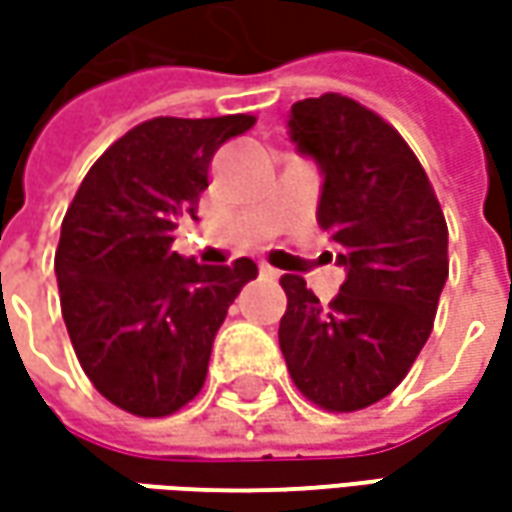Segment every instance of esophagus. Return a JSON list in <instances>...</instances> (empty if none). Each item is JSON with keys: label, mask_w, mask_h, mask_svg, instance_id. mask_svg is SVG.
Masks as SVG:
<instances>
[{"label": "esophagus", "mask_w": 512, "mask_h": 512, "mask_svg": "<svg viewBox=\"0 0 512 512\" xmlns=\"http://www.w3.org/2000/svg\"><path fill=\"white\" fill-rule=\"evenodd\" d=\"M259 273H262V276H265V279H270V282H273V279H279V276H282V273H279V270H276V267H270V265H259Z\"/></svg>", "instance_id": "34e87169"}]
</instances>
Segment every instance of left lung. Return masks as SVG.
Wrapping results in <instances>:
<instances>
[{
  "instance_id": "left-lung-1",
  "label": "left lung",
  "mask_w": 512,
  "mask_h": 512,
  "mask_svg": "<svg viewBox=\"0 0 512 512\" xmlns=\"http://www.w3.org/2000/svg\"><path fill=\"white\" fill-rule=\"evenodd\" d=\"M290 139L325 173L319 225L347 279L319 305L305 279L282 276L279 347L307 402L356 413L402 384L433 330L450 270L447 222L402 133L356 99L296 102Z\"/></svg>"
}]
</instances>
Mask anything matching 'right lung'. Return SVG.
Listing matches in <instances>:
<instances>
[{
    "instance_id": "1",
    "label": "right lung",
    "mask_w": 512,
    "mask_h": 512,
    "mask_svg": "<svg viewBox=\"0 0 512 512\" xmlns=\"http://www.w3.org/2000/svg\"><path fill=\"white\" fill-rule=\"evenodd\" d=\"M256 116H156L116 139L88 170L62 219L56 282L70 344L110 404L162 419L205 387L213 339L250 259L196 265L173 230L196 219L213 153Z\"/></svg>"
}]
</instances>
